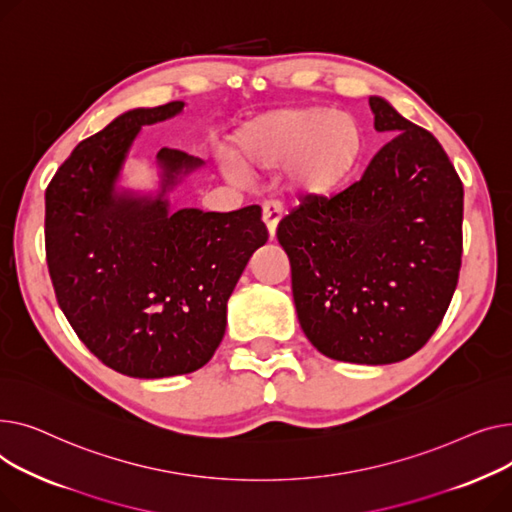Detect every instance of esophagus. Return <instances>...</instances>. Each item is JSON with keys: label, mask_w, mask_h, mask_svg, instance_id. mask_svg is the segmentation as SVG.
I'll return each mask as SVG.
<instances>
[{"label": "esophagus", "mask_w": 512, "mask_h": 512, "mask_svg": "<svg viewBox=\"0 0 512 512\" xmlns=\"http://www.w3.org/2000/svg\"><path fill=\"white\" fill-rule=\"evenodd\" d=\"M283 217V210L277 202H264L262 204V221L266 225V231H268V237L275 239L277 235V225Z\"/></svg>", "instance_id": "esophagus-1"}]
</instances>
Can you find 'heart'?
Segmentation results:
<instances>
[{
	"label": "heart",
	"mask_w": 512,
	"mask_h": 512,
	"mask_svg": "<svg viewBox=\"0 0 512 512\" xmlns=\"http://www.w3.org/2000/svg\"><path fill=\"white\" fill-rule=\"evenodd\" d=\"M364 150L357 119L345 111L291 107L250 119L231 140L229 177L283 167V182L297 198H322L343 186Z\"/></svg>",
	"instance_id": "obj_1"
}]
</instances>
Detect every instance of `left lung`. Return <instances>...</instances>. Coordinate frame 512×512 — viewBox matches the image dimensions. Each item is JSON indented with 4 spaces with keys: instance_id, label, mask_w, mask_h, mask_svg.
<instances>
[{
    "instance_id": "obj_1",
    "label": "left lung",
    "mask_w": 512,
    "mask_h": 512,
    "mask_svg": "<svg viewBox=\"0 0 512 512\" xmlns=\"http://www.w3.org/2000/svg\"><path fill=\"white\" fill-rule=\"evenodd\" d=\"M374 128L393 132L362 179L304 198L279 223L297 320L339 362L384 366L422 349L457 289L463 184L440 142L382 97Z\"/></svg>"
}]
</instances>
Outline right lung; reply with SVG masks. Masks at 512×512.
<instances>
[{
    "label": "right lung",
    "instance_id": "1",
    "mask_svg": "<svg viewBox=\"0 0 512 512\" xmlns=\"http://www.w3.org/2000/svg\"><path fill=\"white\" fill-rule=\"evenodd\" d=\"M184 101L138 107L82 140L45 192V250L57 304L78 339L111 370L169 378L202 368L227 326V299L266 244L260 206L233 213L171 210L167 194L202 161L157 153V196L119 188L142 126Z\"/></svg>",
    "mask_w": 512,
    "mask_h": 512
}]
</instances>
